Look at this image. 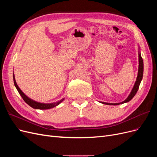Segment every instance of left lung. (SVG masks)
<instances>
[{
    "instance_id": "8db88e82",
    "label": "left lung",
    "mask_w": 157,
    "mask_h": 157,
    "mask_svg": "<svg viewBox=\"0 0 157 157\" xmlns=\"http://www.w3.org/2000/svg\"><path fill=\"white\" fill-rule=\"evenodd\" d=\"M143 74H144V61L143 59L141 58V53L139 51V67H138V73H137V77L136 78V81L135 82V84L134 87H133L132 91L128 97L125 99L124 101L121 102V103H105V102H101V103L105 104V105H119V104H122L124 103H127L128 101H130L131 99L134 97L136 94L137 93V90L139 89L140 87V84L141 83V81L142 80V78H143Z\"/></svg>"
}]
</instances>
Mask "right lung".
<instances>
[{
  "instance_id": "1",
  "label": "right lung",
  "mask_w": 157,
  "mask_h": 157,
  "mask_svg": "<svg viewBox=\"0 0 157 157\" xmlns=\"http://www.w3.org/2000/svg\"><path fill=\"white\" fill-rule=\"evenodd\" d=\"M13 78L14 85H15V86H16V89L17 90L19 94H20V96H21V98H23V100L25 101V102L26 103H27L29 106L33 107V109H51V108H53V107H54L57 105H58L60 103H61L64 100V98H63V99H61L60 101L52 103H43L37 102L36 101L33 100V99H30L29 98H28L26 96V95L21 91V89L18 87L17 84L16 82L15 77H14L13 73Z\"/></svg>"
}]
</instances>
